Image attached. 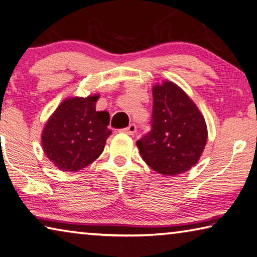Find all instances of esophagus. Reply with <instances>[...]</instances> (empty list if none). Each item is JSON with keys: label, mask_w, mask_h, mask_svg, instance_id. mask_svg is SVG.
<instances>
[{"label": "esophagus", "mask_w": 257, "mask_h": 257, "mask_svg": "<svg viewBox=\"0 0 257 257\" xmlns=\"http://www.w3.org/2000/svg\"><path fill=\"white\" fill-rule=\"evenodd\" d=\"M120 132L128 134V136H133V134L137 132V125H136V124H130V125L127 126V127L121 128Z\"/></svg>", "instance_id": "1"}]
</instances>
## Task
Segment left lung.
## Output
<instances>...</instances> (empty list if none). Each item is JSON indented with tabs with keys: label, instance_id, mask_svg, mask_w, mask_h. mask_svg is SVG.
Wrapping results in <instances>:
<instances>
[{
	"label": "left lung",
	"instance_id": "8db88e82",
	"mask_svg": "<svg viewBox=\"0 0 257 257\" xmlns=\"http://www.w3.org/2000/svg\"><path fill=\"white\" fill-rule=\"evenodd\" d=\"M153 99L150 131L137 141L142 159L164 175L187 172L198 162L207 141L204 117L172 82L155 86Z\"/></svg>",
	"mask_w": 257,
	"mask_h": 257
}]
</instances>
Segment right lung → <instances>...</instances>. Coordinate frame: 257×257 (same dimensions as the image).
I'll return each instance as SVG.
<instances>
[{
    "label": "right lung",
    "mask_w": 257,
    "mask_h": 257,
    "mask_svg": "<svg viewBox=\"0 0 257 257\" xmlns=\"http://www.w3.org/2000/svg\"><path fill=\"white\" fill-rule=\"evenodd\" d=\"M98 95L67 99L57 108L42 134L50 161L66 172H77L93 163L103 151L111 131L107 111H96Z\"/></svg>",
    "instance_id": "add662e5"
}]
</instances>
